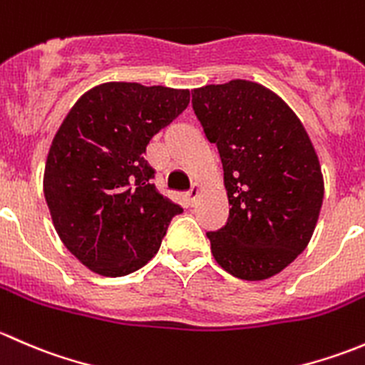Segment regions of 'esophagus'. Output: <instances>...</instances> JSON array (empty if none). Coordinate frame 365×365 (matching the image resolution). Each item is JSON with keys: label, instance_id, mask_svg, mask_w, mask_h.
Instances as JSON below:
<instances>
[{"label": "esophagus", "instance_id": "1", "mask_svg": "<svg viewBox=\"0 0 365 365\" xmlns=\"http://www.w3.org/2000/svg\"><path fill=\"white\" fill-rule=\"evenodd\" d=\"M187 200H189V203L192 206L197 203V200H200V185H197V183H194L192 189L187 192Z\"/></svg>", "mask_w": 365, "mask_h": 365}]
</instances>
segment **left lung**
Instances as JSON below:
<instances>
[{
    "instance_id": "8db88e82",
    "label": "left lung",
    "mask_w": 365,
    "mask_h": 365,
    "mask_svg": "<svg viewBox=\"0 0 365 365\" xmlns=\"http://www.w3.org/2000/svg\"><path fill=\"white\" fill-rule=\"evenodd\" d=\"M192 109L219 150L231 206L226 226L206 233L213 257L244 281L272 277L318 222L325 189L314 146L289 106L252 81L196 88Z\"/></svg>"
}]
</instances>
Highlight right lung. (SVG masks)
<instances>
[{"label":"right lung","instance_id":"add662e5","mask_svg":"<svg viewBox=\"0 0 365 365\" xmlns=\"http://www.w3.org/2000/svg\"><path fill=\"white\" fill-rule=\"evenodd\" d=\"M189 90L104 83L58 128L43 171L54 230L84 267L121 277L145 267L182 206L159 194L150 139L185 111Z\"/></svg>","mask_w":365,"mask_h":365}]
</instances>
